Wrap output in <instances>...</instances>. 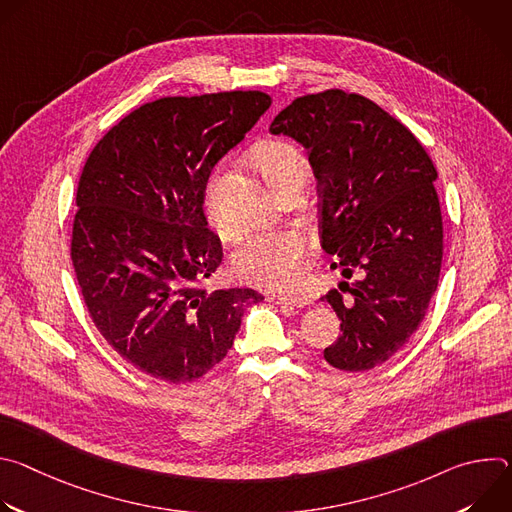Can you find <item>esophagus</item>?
<instances>
[{
	"label": "esophagus",
	"mask_w": 512,
	"mask_h": 512,
	"mask_svg": "<svg viewBox=\"0 0 512 512\" xmlns=\"http://www.w3.org/2000/svg\"><path fill=\"white\" fill-rule=\"evenodd\" d=\"M267 302H275L279 306H298L304 308L310 304V298L306 296H285V294H267Z\"/></svg>",
	"instance_id": "obj_1"
}]
</instances>
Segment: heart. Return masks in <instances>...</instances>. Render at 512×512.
Returning a JSON list of instances; mask_svg holds the SVG:
<instances>
[{"mask_svg":"<svg viewBox=\"0 0 512 512\" xmlns=\"http://www.w3.org/2000/svg\"><path fill=\"white\" fill-rule=\"evenodd\" d=\"M253 164L267 180V184L279 194L289 186L306 182L310 164L306 154L287 141H265L253 150ZM214 184L216 174L206 186L204 206L212 216L214 225L221 235H229L227 227L218 218L214 204ZM304 253L306 239L298 231H267L249 237L233 255L231 271L233 275L249 285L263 289H287L294 287L304 273Z\"/></svg>","mask_w":512,"mask_h":512,"instance_id":"obj_1","label":"heart"}]
</instances>
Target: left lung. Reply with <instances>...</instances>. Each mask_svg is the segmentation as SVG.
Here are the masks:
<instances>
[{"label":"left lung","instance_id":"obj_1","mask_svg":"<svg viewBox=\"0 0 512 512\" xmlns=\"http://www.w3.org/2000/svg\"><path fill=\"white\" fill-rule=\"evenodd\" d=\"M308 150L318 178L320 243L346 279L322 298L342 320L324 350L338 371H371L423 322L440 279L444 225L437 170L419 139L371 99L328 89L271 123Z\"/></svg>","mask_w":512,"mask_h":512}]
</instances>
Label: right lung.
<instances>
[{
  "label": "right lung",
  "instance_id": "add662e5",
  "mask_svg": "<svg viewBox=\"0 0 512 512\" xmlns=\"http://www.w3.org/2000/svg\"><path fill=\"white\" fill-rule=\"evenodd\" d=\"M261 91L150 101L95 145L79 180L70 259L91 320L111 348L154 379L206 375L233 346L249 287H204L223 263L206 221L214 164L269 109Z\"/></svg>",
  "mask_w": 512,
  "mask_h": 512
}]
</instances>
